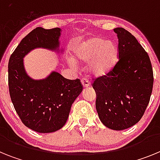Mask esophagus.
Masks as SVG:
<instances>
[{"instance_id": "esophagus-1", "label": "esophagus", "mask_w": 160, "mask_h": 160, "mask_svg": "<svg viewBox=\"0 0 160 160\" xmlns=\"http://www.w3.org/2000/svg\"><path fill=\"white\" fill-rule=\"evenodd\" d=\"M81 82H82V86H83V87H84V88H87V87H89L90 86V83L89 82V81L87 80V78L82 79Z\"/></svg>"}]
</instances>
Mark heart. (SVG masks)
I'll return each instance as SVG.
<instances>
[{
    "label": "heart",
    "instance_id": "b5f03b06",
    "mask_svg": "<svg viewBox=\"0 0 160 160\" xmlns=\"http://www.w3.org/2000/svg\"><path fill=\"white\" fill-rule=\"evenodd\" d=\"M72 53L75 60H68L70 66L75 67V61L82 63L88 62L86 67L87 73L91 77L100 78L111 72L116 64L118 47L111 41L90 38L76 44Z\"/></svg>",
    "mask_w": 160,
    "mask_h": 160
}]
</instances>
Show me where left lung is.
<instances>
[{
	"label": "left lung",
	"instance_id": "obj_1",
	"mask_svg": "<svg viewBox=\"0 0 160 160\" xmlns=\"http://www.w3.org/2000/svg\"><path fill=\"white\" fill-rule=\"evenodd\" d=\"M118 61L107 75L93 83L96 110L107 128L122 131L141 119L150 101L153 71L149 56L136 38L123 28H115Z\"/></svg>",
	"mask_w": 160,
	"mask_h": 160
}]
</instances>
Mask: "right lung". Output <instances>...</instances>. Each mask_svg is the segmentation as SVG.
I'll return each instance as SVG.
<instances>
[{"label":"right lung","instance_id":"right-lung-1","mask_svg":"<svg viewBox=\"0 0 160 160\" xmlns=\"http://www.w3.org/2000/svg\"><path fill=\"white\" fill-rule=\"evenodd\" d=\"M60 28L38 27L22 40L8 61V88L13 107L27 128L39 133H51L62 128L70 108L82 91L79 79L70 80L57 71L42 79H33L25 70L24 58L35 49L62 53Z\"/></svg>","mask_w":160,"mask_h":160}]
</instances>
